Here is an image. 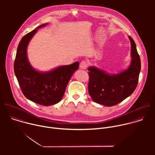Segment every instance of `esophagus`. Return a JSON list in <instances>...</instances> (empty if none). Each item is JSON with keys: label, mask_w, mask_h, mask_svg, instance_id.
Returning <instances> with one entry per match:
<instances>
[{"label": "esophagus", "mask_w": 155, "mask_h": 155, "mask_svg": "<svg viewBox=\"0 0 155 155\" xmlns=\"http://www.w3.org/2000/svg\"><path fill=\"white\" fill-rule=\"evenodd\" d=\"M87 67V63L85 61H83L80 64V69L82 70H85Z\"/></svg>", "instance_id": "34e87169"}]
</instances>
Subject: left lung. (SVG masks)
<instances>
[{"label": "left lung", "mask_w": 155, "mask_h": 155, "mask_svg": "<svg viewBox=\"0 0 155 155\" xmlns=\"http://www.w3.org/2000/svg\"><path fill=\"white\" fill-rule=\"evenodd\" d=\"M130 41L131 61L129 67L118 74H111L95 66L89 71L88 91L96 103L107 107L115 105L130 96L137 87L141 69V63L135 41Z\"/></svg>", "instance_id": "left-lung-1"}]
</instances>
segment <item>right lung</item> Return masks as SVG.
I'll return each mask as SVG.
<instances>
[{
  "mask_svg": "<svg viewBox=\"0 0 155 155\" xmlns=\"http://www.w3.org/2000/svg\"><path fill=\"white\" fill-rule=\"evenodd\" d=\"M47 25L38 26L22 38L14 62L15 74L23 94L29 100L45 106L61 101L69 80L79 67V62H75L48 72H41L31 65L27 54L29 43L38 29Z\"/></svg>",
  "mask_w": 155,
  "mask_h": 155,
  "instance_id": "obj_1",
  "label": "right lung"
}]
</instances>
